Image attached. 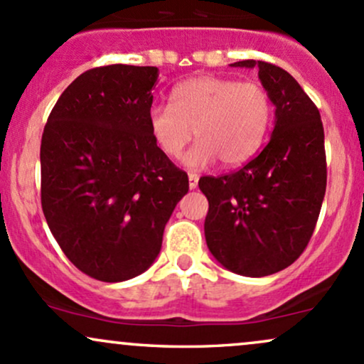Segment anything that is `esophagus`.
<instances>
[{"label": "esophagus", "mask_w": 364, "mask_h": 364, "mask_svg": "<svg viewBox=\"0 0 364 364\" xmlns=\"http://www.w3.org/2000/svg\"><path fill=\"white\" fill-rule=\"evenodd\" d=\"M188 185H190V190H195L196 185H198V174L195 173L188 174Z\"/></svg>", "instance_id": "obj_1"}]
</instances>
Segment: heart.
I'll list each match as a JSON object with an SVG mask.
<instances>
[{
	"mask_svg": "<svg viewBox=\"0 0 364 364\" xmlns=\"http://www.w3.org/2000/svg\"><path fill=\"white\" fill-rule=\"evenodd\" d=\"M272 121V99L260 83L220 77H195L178 83L169 104L149 109L152 139L164 156L178 159L191 139L198 141L185 166L202 169L220 159L245 164L262 147Z\"/></svg>",
	"mask_w": 364,
	"mask_h": 364,
	"instance_id": "b5f03b06",
	"label": "heart"
}]
</instances>
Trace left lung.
Wrapping results in <instances>:
<instances>
[{
  "instance_id": "obj_1",
  "label": "left lung",
  "mask_w": 364,
  "mask_h": 364,
  "mask_svg": "<svg viewBox=\"0 0 364 364\" xmlns=\"http://www.w3.org/2000/svg\"><path fill=\"white\" fill-rule=\"evenodd\" d=\"M275 106L269 144L248 164L224 176H203L208 200L205 240L220 265L246 277L289 267L315 231L327 188L323 124L313 101L286 70L245 60Z\"/></svg>"
}]
</instances>
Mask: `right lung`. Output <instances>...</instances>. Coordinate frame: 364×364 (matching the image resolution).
Here are the masks:
<instances>
[{"label":"right lung","instance_id":"right-lung-1","mask_svg":"<svg viewBox=\"0 0 364 364\" xmlns=\"http://www.w3.org/2000/svg\"><path fill=\"white\" fill-rule=\"evenodd\" d=\"M156 66L92 68L54 104L41 141V203L68 260L102 282L152 265L188 174L149 128Z\"/></svg>","mask_w":364,"mask_h":364}]
</instances>
